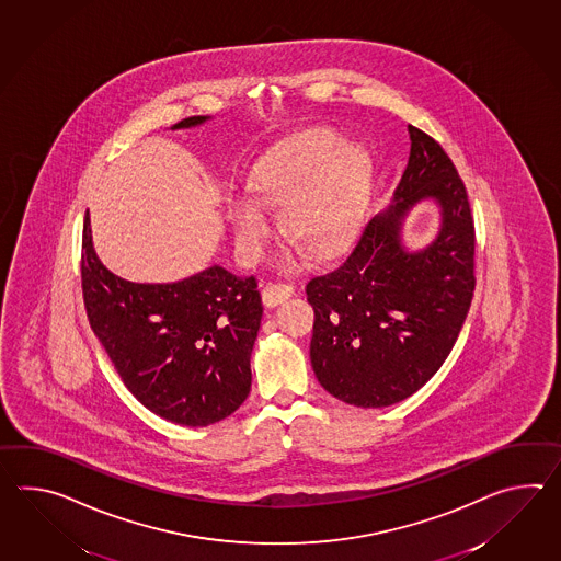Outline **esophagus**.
<instances>
[{
  "label": "esophagus",
  "mask_w": 561,
  "mask_h": 561,
  "mask_svg": "<svg viewBox=\"0 0 561 561\" xmlns=\"http://www.w3.org/2000/svg\"><path fill=\"white\" fill-rule=\"evenodd\" d=\"M294 296V287L289 284H267L263 287L262 299L267 308H274L277 304H284Z\"/></svg>",
  "instance_id": "obj_1"
}]
</instances>
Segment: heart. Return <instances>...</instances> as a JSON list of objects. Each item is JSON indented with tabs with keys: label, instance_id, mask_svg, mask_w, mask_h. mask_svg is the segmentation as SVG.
<instances>
[{
	"label": "heart",
	"instance_id": "heart-1",
	"mask_svg": "<svg viewBox=\"0 0 561 561\" xmlns=\"http://www.w3.org/2000/svg\"><path fill=\"white\" fill-rule=\"evenodd\" d=\"M373 162L360 145L334 128L310 126L277 140L253 164L251 193L263 205H284L286 231L318 257L336 255L356 236L370 193ZM237 245L257 257L272 233L270 215L257 201H229Z\"/></svg>",
	"mask_w": 561,
	"mask_h": 561
}]
</instances>
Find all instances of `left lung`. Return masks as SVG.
I'll use <instances>...</instances> for the list:
<instances>
[{
  "instance_id": "obj_1",
  "label": "left lung",
  "mask_w": 561,
  "mask_h": 561,
  "mask_svg": "<svg viewBox=\"0 0 561 561\" xmlns=\"http://www.w3.org/2000/svg\"><path fill=\"white\" fill-rule=\"evenodd\" d=\"M411 157L394 203L362 227L348 255L306 286L316 322L311 368L322 387L354 407L409 399L447 360L474 289V224L467 188L447 152L409 125ZM442 207L436 241L401 243V219L419 199Z\"/></svg>"
}]
</instances>
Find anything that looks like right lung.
Instances as JSON below:
<instances>
[{"mask_svg": "<svg viewBox=\"0 0 561 561\" xmlns=\"http://www.w3.org/2000/svg\"><path fill=\"white\" fill-rule=\"evenodd\" d=\"M188 116L174 128L205 123ZM88 322L135 399L183 426L219 423L251 388V350L262 322L255 277L213 265L174 284H135L100 263L82 229Z\"/></svg>", "mask_w": 561, "mask_h": 561, "instance_id": "1", "label": "right lung"}]
</instances>
